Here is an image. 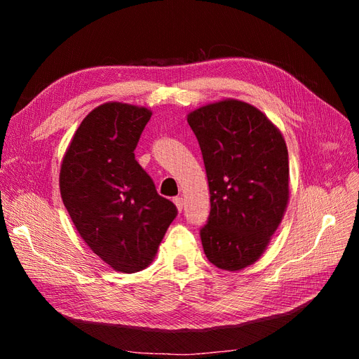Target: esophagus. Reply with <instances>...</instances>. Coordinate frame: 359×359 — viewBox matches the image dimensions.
<instances>
[{"label": "esophagus", "mask_w": 359, "mask_h": 359, "mask_svg": "<svg viewBox=\"0 0 359 359\" xmlns=\"http://www.w3.org/2000/svg\"><path fill=\"white\" fill-rule=\"evenodd\" d=\"M173 203H175L177 210L181 212L182 208H184V201H182V198H175V199H173Z\"/></svg>", "instance_id": "34e87169"}]
</instances>
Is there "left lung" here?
<instances>
[{
  "instance_id": "1",
  "label": "left lung",
  "mask_w": 359,
  "mask_h": 359,
  "mask_svg": "<svg viewBox=\"0 0 359 359\" xmlns=\"http://www.w3.org/2000/svg\"><path fill=\"white\" fill-rule=\"evenodd\" d=\"M211 193L201 229L203 252L220 269L241 271L266 250L289 203V157L278 127L256 106L223 99L189 112Z\"/></svg>"
}]
</instances>
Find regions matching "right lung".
I'll return each instance as SVG.
<instances>
[{
	"label": "right lung",
	"instance_id": "obj_1",
	"mask_svg": "<svg viewBox=\"0 0 359 359\" xmlns=\"http://www.w3.org/2000/svg\"><path fill=\"white\" fill-rule=\"evenodd\" d=\"M151 109L121 102L97 106L61 160L60 191L85 244L106 265L132 274L153 262L177 206L161 198L135 160Z\"/></svg>",
	"mask_w": 359,
	"mask_h": 359
}]
</instances>
